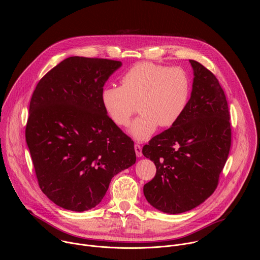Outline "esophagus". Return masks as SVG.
Returning a JSON list of instances; mask_svg holds the SVG:
<instances>
[{"instance_id": "esophagus-1", "label": "esophagus", "mask_w": 260, "mask_h": 260, "mask_svg": "<svg viewBox=\"0 0 260 260\" xmlns=\"http://www.w3.org/2000/svg\"><path fill=\"white\" fill-rule=\"evenodd\" d=\"M135 151H136V155L138 157H141L143 155L142 154V147L140 145H138V144L135 145Z\"/></svg>"}]
</instances>
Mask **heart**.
Here are the masks:
<instances>
[{
	"label": "heart",
	"mask_w": 260,
	"mask_h": 260,
	"mask_svg": "<svg viewBox=\"0 0 260 260\" xmlns=\"http://www.w3.org/2000/svg\"><path fill=\"white\" fill-rule=\"evenodd\" d=\"M121 86L109 85L101 92V102L110 120L126 126L139 107L141 116L129 127L137 141H146L160 127L173 126L186 110L191 83L181 68L149 61L137 62L120 79Z\"/></svg>",
	"instance_id": "1"
}]
</instances>
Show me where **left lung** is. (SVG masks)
Returning <instances> with one entry per match:
<instances>
[{
    "label": "left lung",
    "instance_id": "obj_1",
    "mask_svg": "<svg viewBox=\"0 0 260 260\" xmlns=\"http://www.w3.org/2000/svg\"><path fill=\"white\" fill-rule=\"evenodd\" d=\"M189 62L194 77L186 110L142 150L156 167L155 177L144 185V196L152 207L168 214L192 210L215 191L232 143L223 89L203 64Z\"/></svg>",
    "mask_w": 260,
    "mask_h": 260
}]
</instances>
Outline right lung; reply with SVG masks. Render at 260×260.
I'll use <instances>...</instances> for the list:
<instances>
[{"instance_id": "add662e5", "label": "right lung", "mask_w": 260, "mask_h": 260, "mask_svg": "<svg viewBox=\"0 0 260 260\" xmlns=\"http://www.w3.org/2000/svg\"><path fill=\"white\" fill-rule=\"evenodd\" d=\"M121 66L71 56L50 70L31 95L26 144L41 190L63 209L94 208L111 179L136 162L134 142L101 102L106 81Z\"/></svg>"}]
</instances>
